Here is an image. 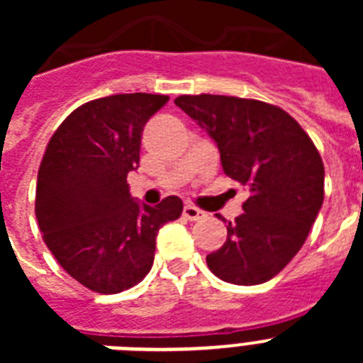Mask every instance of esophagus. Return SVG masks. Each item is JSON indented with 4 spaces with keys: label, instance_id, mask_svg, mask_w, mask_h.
Instances as JSON below:
<instances>
[{
    "label": "esophagus",
    "instance_id": "1",
    "mask_svg": "<svg viewBox=\"0 0 363 363\" xmlns=\"http://www.w3.org/2000/svg\"><path fill=\"white\" fill-rule=\"evenodd\" d=\"M184 216L191 221H198V220H203L207 214H205L201 209H198V207H194V205L189 203L184 207Z\"/></svg>",
    "mask_w": 363,
    "mask_h": 363
}]
</instances>
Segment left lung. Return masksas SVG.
<instances>
[{"label": "left lung", "instance_id": "8db88e82", "mask_svg": "<svg viewBox=\"0 0 363 363\" xmlns=\"http://www.w3.org/2000/svg\"><path fill=\"white\" fill-rule=\"evenodd\" d=\"M174 104L213 138L223 172L251 192L207 265L229 284L271 280L296 256L322 209L320 152L294 118L258 99L198 94Z\"/></svg>", "mask_w": 363, "mask_h": 363}]
</instances>
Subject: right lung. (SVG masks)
<instances>
[{"instance_id":"1","label":"right lung","mask_w":363,"mask_h":363,"mask_svg":"<svg viewBox=\"0 0 363 363\" xmlns=\"http://www.w3.org/2000/svg\"><path fill=\"white\" fill-rule=\"evenodd\" d=\"M169 96L114 94L92 99L65 118L41 160L36 218L57 264L74 280L116 294L150 271L156 234L178 220L184 201H134L127 174L140 163L142 133Z\"/></svg>"}]
</instances>
